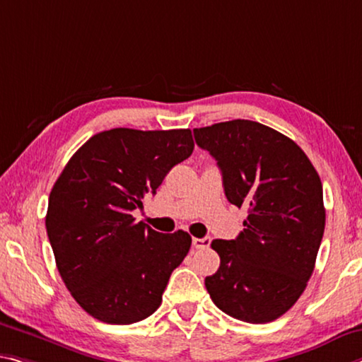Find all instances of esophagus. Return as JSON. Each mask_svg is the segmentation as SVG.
I'll use <instances>...</instances> for the list:
<instances>
[{
  "mask_svg": "<svg viewBox=\"0 0 362 362\" xmlns=\"http://www.w3.org/2000/svg\"><path fill=\"white\" fill-rule=\"evenodd\" d=\"M211 245V238L209 237H204V238H193V246L197 250H204L208 248Z\"/></svg>",
  "mask_w": 362,
  "mask_h": 362,
  "instance_id": "1",
  "label": "esophagus"
}]
</instances>
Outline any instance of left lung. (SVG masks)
<instances>
[{
  "instance_id": "1",
  "label": "left lung",
  "mask_w": 362,
  "mask_h": 362,
  "mask_svg": "<svg viewBox=\"0 0 362 362\" xmlns=\"http://www.w3.org/2000/svg\"><path fill=\"white\" fill-rule=\"evenodd\" d=\"M193 134L217 160L228 202L248 208L237 238L211 243L221 266L206 277V290L232 317L271 322L313 275L325 228L322 182L305 151L267 125L235 119Z\"/></svg>"
}]
</instances>
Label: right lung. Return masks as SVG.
Here are the masks:
<instances>
[{"label":"right lung","mask_w":362,"mask_h":362,"mask_svg":"<svg viewBox=\"0 0 362 362\" xmlns=\"http://www.w3.org/2000/svg\"><path fill=\"white\" fill-rule=\"evenodd\" d=\"M193 148L190 129H111L80 146L57 177L45 221L57 271L101 322L134 324L160 306L192 237L159 233L132 211Z\"/></svg>","instance_id":"right-lung-1"}]
</instances>
